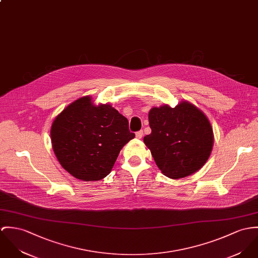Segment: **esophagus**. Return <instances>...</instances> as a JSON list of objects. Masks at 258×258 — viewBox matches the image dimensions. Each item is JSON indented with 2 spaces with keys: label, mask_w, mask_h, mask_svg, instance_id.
<instances>
[{
  "label": "esophagus",
  "mask_w": 258,
  "mask_h": 258,
  "mask_svg": "<svg viewBox=\"0 0 258 258\" xmlns=\"http://www.w3.org/2000/svg\"><path fill=\"white\" fill-rule=\"evenodd\" d=\"M143 135H144V133H143V131H142V130L138 131V132H136V138H137V139H142Z\"/></svg>",
  "instance_id": "1"
}]
</instances>
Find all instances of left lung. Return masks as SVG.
<instances>
[{
    "instance_id": "left-lung-1",
    "label": "left lung",
    "mask_w": 258,
    "mask_h": 258,
    "mask_svg": "<svg viewBox=\"0 0 258 258\" xmlns=\"http://www.w3.org/2000/svg\"><path fill=\"white\" fill-rule=\"evenodd\" d=\"M149 124L152 133L144 143L165 176L186 177L209 159L214 144L211 123L192 103L184 100L173 108L167 104L153 107Z\"/></svg>"
}]
</instances>
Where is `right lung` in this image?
I'll list each match as a JSON object with an SVG mask.
<instances>
[{"label":"right lung","instance_id":"right-lung-1","mask_svg":"<svg viewBox=\"0 0 258 258\" xmlns=\"http://www.w3.org/2000/svg\"><path fill=\"white\" fill-rule=\"evenodd\" d=\"M50 135L60 164L84 181L108 175L123 146L135 137L127 118L110 104L94 105L89 95L72 102L55 118Z\"/></svg>","mask_w":258,"mask_h":258}]
</instances>
